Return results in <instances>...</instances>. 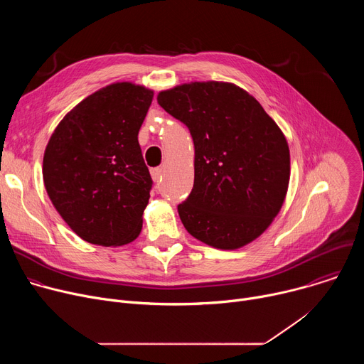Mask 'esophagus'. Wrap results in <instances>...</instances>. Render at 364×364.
Returning a JSON list of instances; mask_svg holds the SVG:
<instances>
[{
  "label": "esophagus",
  "mask_w": 364,
  "mask_h": 364,
  "mask_svg": "<svg viewBox=\"0 0 364 364\" xmlns=\"http://www.w3.org/2000/svg\"><path fill=\"white\" fill-rule=\"evenodd\" d=\"M151 177L154 181H160L161 177H163V168H152L151 170Z\"/></svg>",
  "instance_id": "obj_1"
}]
</instances>
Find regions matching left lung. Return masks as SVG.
<instances>
[{
    "mask_svg": "<svg viewBox=\"0 0 364 364\" xmlns=\"http://www.w3.org/2000/svg\"><path fill=\"white\" fill-rule=\"evenodd\" d=\"M160 107L190 129L194 186L178 204L187 232L223 250L261 236L285 201L289 146L277 122L245 89L190 82L161 90Z\"/></svg>",
    "mask_w": 364,
    "mask_h": 364,
    "instance_id": "obj_1",
    "label": "left lung"
}]
</instances>
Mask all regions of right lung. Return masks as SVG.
<instances>
[{
	"mask_svg": "<svg viewBox=\"0 0 364 364\" xmlns=\"http://www.w3.org/2000/svg\"><path fill=\"white\" fill-rule=\"evenodd\" d=\"M154 90L115 82L69 111L51 134L43 181L55 209L83 240L122 246L138 237L152 180L138 132Z\"/></svg>",
	"mask_w": 364,
	"mask_h": 364,
	"instance_id": "1",
	"label": "right lung"
}]
</instances>
